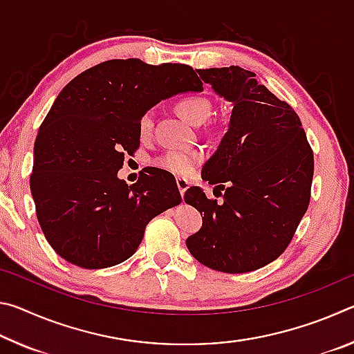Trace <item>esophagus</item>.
Masks as SVG:
<instances>
[{"label":"esophagus","mask_w":354,"mask_h":354,"mask_svg":"<svg viewBox=\"0 0 354 354\" xmlns=\"http://www.w3.org/2000/svg\"><path fill=\"white\" fill-rule=\"evenodd\" d=\"M176 185H178L179 194H181V195L184 196L185 190L189 189V181H187V179H185V178H176Z\"/></svg>","instance_id":"esophagus-1"}]
</instances>
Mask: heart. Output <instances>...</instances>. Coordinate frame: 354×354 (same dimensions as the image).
<instances>
[{
  "mask_svg": "<svg viewBox=\"0 0 354 354\" xmlns=\"http://www.w3.org/2000/svg\"><path fill=\"white\" fill-rule=\"evenodd\" d=\"M211 103H209L206 98L201 97L184 98L176 104V112L192 124H201L203 122H206L207 117L211 115ZM151 128L153 112L143 113L139 122L140 134L148 136L151 133ZM201 160L203 153L196 151V149H194V151H178V149H171V151H167L165 154L159 156V158L154 160V164L158 165L159 169L175 173V175L187 176L195 170V167L198 165Z\"/></svg>",
  "mask_w": 354,
  "mask_h": 354,
  "instance_id": "b5f03b06",
  "label": "heart"
}]
</instances>
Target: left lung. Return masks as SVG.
<instances>
[{
	"instance_id": "left-lung-1",
	"label": "left lung",
	"mask_w": 354,
	"mask_h": 354,
	"mask_svg": "<svg viewBox=\"0 0 354 354\" xmlns=\"http://www.w3.org/2000/svg\"><path fill=\"white\" fill-rule=\"evenodd\" d=\"M196 71L232 111L201 171L205 181L225 190L223 201L209 200L200 187L185 190V203L203 218L185 245L212 270L253 272L281 256L295 234L309 206L314 154L295 111L253 71L237 65Z\"/></svg>"
}]
</instances>
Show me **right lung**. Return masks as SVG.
<instances>
[{"label": "right lung", "instance_id": "right-lung-1", "mask_svg": "<svg viewBox=\"0 0 354 354\" xmlns=\"http://www.w3.org/2000/svg\"><path fill=\"white\" fill-rule=\"evenodd\" d=\"M201 91L189 65L134 57L95 65L62 88L39 129L29 181L40 227L59 256L82 268L117 266L139 248L149 220L181 203L171 173L148 167L128 185L118 170L124 153L140 145L143 113Z\"/></svg>", "mask_w": 354, "mask_h": 354}]
</instances>
